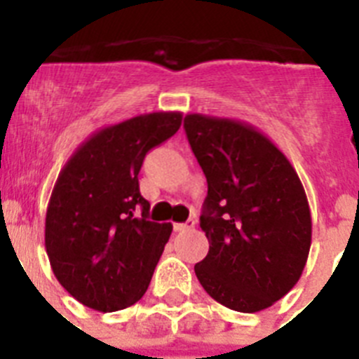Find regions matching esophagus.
Returning a JSON list of instances; mask_svg holds the SVG:
<instances>
[{"instance_id": "34e87169", "label": "esophagus", "mask_w": 359, "mask_h": 359, "mask_svg": "<svg viewBox=\"0 0 359 359\" xmlns=\"http://www.w3.org/2000/svg\"><path fill=\"white\" fill-rule=\"evenodd\" d=\"M194 228V221H187V223H174V231H187Z\"/></svg>"}]
</instances>
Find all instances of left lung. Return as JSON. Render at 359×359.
<instances>
[{
  "instance_id": "left-lung-1",
  "label": "left lung",
  "mask_w": 359,
  "mask_h": 359,
  "mask_svg": "<svg viewBox=\"0 0 359 359\" xmlns=\"http://www.w3.org/2000/svg\"><path fill=\"white\" fill-rule=\"evenodd\" d=\"M183 128L208 183L199 226L210 248L196 277L230 309H268L293 290L309 255L302 182L284 152L248 123L192 113Z\"/></svg>"
}]
</instances>
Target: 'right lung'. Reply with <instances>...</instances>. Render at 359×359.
<instances>
[{
  "mask_svg": "<svg viewBox=\"0 0 359 359\" xmlns=\"http://www.w3.org/2000/svg\"><path fill=\"white\" fill-rule=\"evenodd\" d=\"M180 111H158L107 126L66 161L52 190L44 246L61 286L95 311L140 300L172 224L149 221L138 172L152 147L182 126Z\"/></svg>",
  "mask_w": 359,
  "mask_h": 359,
  "instance_id": "1",
  "label": "right lung"
}]
</instances>
